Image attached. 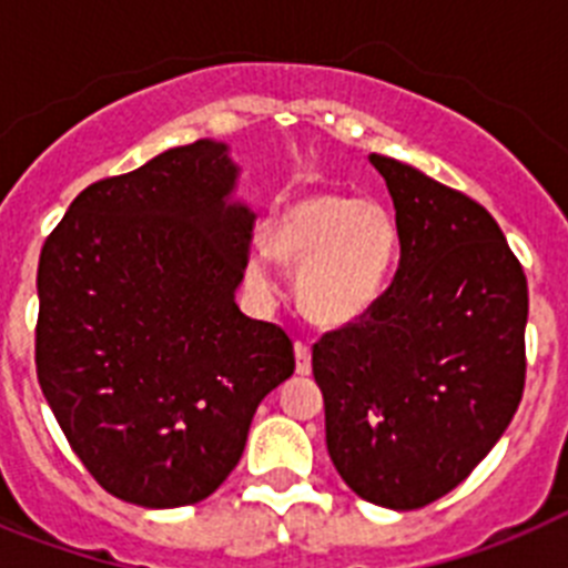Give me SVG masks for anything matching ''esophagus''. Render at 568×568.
Masks as SVG:
<instances>
[{
    "label": "esophagus",
    "mask_w": 568,
    "mask_h": 568,
    "mask_svg": "<svg viewBox=\"0 0 568 568\" xmlns=\"http://www.w3.org/2000/svg\"><path fill=\"white\" fill-rule=\"evenodd\" d=\"M295 373H313V355H310V344H304V341H295Z\"/></svg>",
    "instance_id": "1"
}]
</instances>
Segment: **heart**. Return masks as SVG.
Here are the masks:
<instances>
[{"mask_svg":"<svg viewBox=\"0 0 568 568\" xmlns=\"http://www.w3.org/2000/svg\"><path fill=\"white\" fill-rule=\"evenodd\" d=\"M267 250L281 264L298 267V301L315 324L349 327L384 293L398 227L393 213L373 199L313 190L270 215ZM247 278L261 293L273 290L261 253L250 255Z\"/></svg>","mask_w":568,"mask_h":568,"instance_id":"1","label":"heart"}]
</instances>
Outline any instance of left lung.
<instances>
[{"instance_id":"1","label":"left lung","mask_w":568,"mask_h":568,"mask_svg":"<svg viewBox=\"0 0 568 568\" xmlns=\"http://www.w3.org/2000/svg\"><path fill=\"white\" fill-rule=\"evenodd\" d=\"M369 162L393 195L398 270L364 318L321 335L313 375L346 486L420 509L469 478L518 409L529 290L486 207L409 164Z\"/></svg>"}]
</instances>
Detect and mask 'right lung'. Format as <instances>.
Instances as JSON below:
<instances>
[{"instance_id": "add662e5", "label": "right lung", "mask_w": 568, "mask_h": 568, "mask_svg": "<svg viewBox=\"0 0 568 568\" xmlns=\"http://www.w3.org/2000/svg\"><path fill=\"white\" fill-rule=\"evenodd\" d=\"M227 144L199 139L73 199L39 255L37 375L64 438L115 498L199 504L295 369L235 287L255 215L230 202Z\"/></svg>"}]
</instances>
